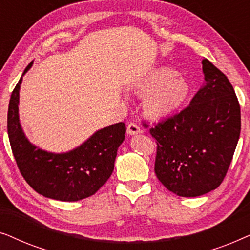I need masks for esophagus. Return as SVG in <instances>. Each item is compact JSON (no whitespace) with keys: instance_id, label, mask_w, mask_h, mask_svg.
<instances>
[{"instance_id":"34e87169","label":"esophagus","mask_w":250,"mask_h":250,"mask_svg":"<svg viewBox=\"0 0 250 250\" xmlns=\"http://www.w3.org/2000/svg\"><path fill=\"white\" fill-rule=\"evenodd\" d=\"M141 133V128L139 127L135 123H129L127 125V134L128 135H136Z\"/></svg>"}]
</instances>
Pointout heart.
Listing matches in <instances>:
<instances>
[{
  "label": "heart",
  "mask_w": 250,
  "mask_h": 250,
  "mask_svg": "<svg viewBox=\"0 0 250 250\" xmlns=\"http://www.w3.org/2000/svg\"><path fill=\"white\" fill-rule=\"evenodd\" d=\"M143 93V109L152 118H162L172 114L184 104L190 93V84L186 77L169 67H159L150 71L138 84Z\"/></svg>",
  "instance_id": "obj_1"
}]
</instances>
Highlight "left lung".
Listing matches in <instances>:
<instances>
[{
  "mask_svg": "<svg viewBox=\"0 0 250 250\" xmlns=\"http://www.w3.org/2000/svg\"><path fill=\"white\" fill-rule=\"evenodd\" d=\"M201 63L205 82L190 104L150 129L157 140L156 175L180 197H199L220 187L240 136L233 87L209 60Z\"/></svg>",
  "mask_w": 250,
  "mask_h": 250,
  "instance_id": "left-lung-1",
  "label": "left lung"
}]
</instances>
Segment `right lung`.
I'll list each match as a JSON object with an SVG mask.
<instances>
[{"instance_id": "1", "label": "right lung", "mask_w": 250, "mask_h": 250, "mask_svg": "<svg viewBox=\"0 0 250 250\" xmlns=\"http://www.w3.org/2000/svg\"><path fill=\"white\" fill-rule=\"evenodd\" d=\"M33 66V61L22 76ZM22 76L9 102L10 145L26 182L42 196L61 201H77L92 196L110 177L117 150L125 139L124 123L94 132L86 141L67 152H49L27 139L19 119V92Z\"/></svg>"}]
</instances>
